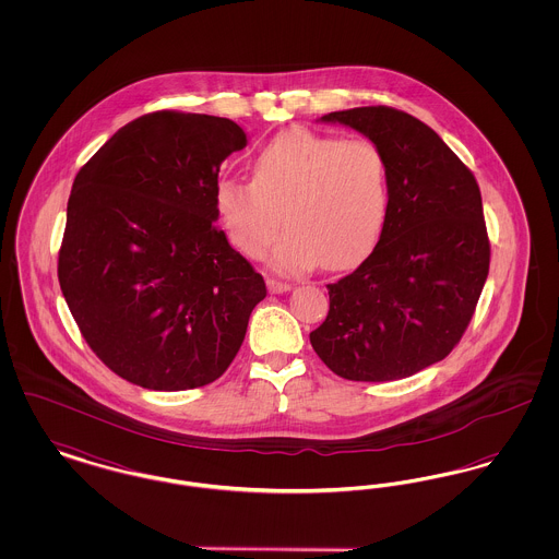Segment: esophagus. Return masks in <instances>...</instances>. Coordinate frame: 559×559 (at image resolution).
<instances>
[{"label":"esophagus","instance_id":"obj_1","mask_svg":"<svg viewBox=\"0 0 559 559\" xmlns=\"http://www.w3.org/2000/svg\"><path fill=\"white\" fill-rule=\"evenodd\" d=\"M267 292L270 293H285L292 289L289 283H283L278 278H266Z\"/></svg>","mask_w":559,"mask_h":559}]
</instances>
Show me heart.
<instances>
[{
    "mask_svg": "<svg viewBox=\"0 0 559 559\" xmlns=\"http://www.w3.org/2000/svg\"><path fill=\"white\" fill-rule=\"evenodd\" d=\"M388 199V163L374 142L306 128L272 138L253 159V180L222 178L213 194L228 239L247 258L266 251L281 222L289 228L267 258L281 272L365 260Z\"/></svg>",
    "mask_w": 559,
    "mask_h": 559,
    "instance_id": "1",
    "label": "heart"
}]
</instances>
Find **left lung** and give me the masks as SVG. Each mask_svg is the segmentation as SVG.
<instances>
[{"label": "left lung", "instance_id": "8db88e82", "mask_svg": "<svg viewBox=\"0 0 559 559\" xmlns=\"http://www.w3.org/2000/svg\"><path fill=\"white\" fill-rule=\"evenodd\" d=\"M367 135L388 163V215L371 255L329 289L310 333L320 360L349 381H394L440 362L474 317L490 266L481 194L444 140L390 107L320 117Z\"/></svg>", "mask_w": 559, "mask_h": 559}]
</instances>
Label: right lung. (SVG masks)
<instances>
[{
	"instance_id": "obj_1",
	"label": "right lung",
	"mask_w": 559,
	"mask_h": 559,
	"mask_svg": "<svg viewBox=\"0 0 559 559\" xmlns=\"http://www.w3.org/2000/svg\"><path fill=\"white\" fill-rule=\"evenodd\" d=\"M245 146L230 119L159 110L123 126L75 176L60 289L87 346L130 383H212L266 297L215 226L219 165Z\"/></svg>"
}]
</instances>
